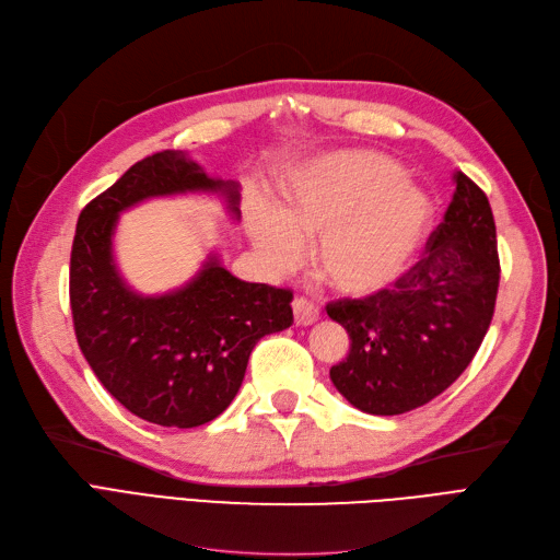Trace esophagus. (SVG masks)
<instances>
[{
    "label": "esophagus",
    "instance_id": "34e87169",
    "mask_svg": "<svg viewBox=\"0 0 560 560\" xmlns=\"http://www.w3.org/2000/svg\"><path fill=\"white\" fill-rule=\"evenodd\" d=\"M292 311H294V322L299 327H308V325H315V322L319 319V311L317 306H313V303L308 299H294L292 303Z\"/></svg>",
    "mask_w": 560,
    "mask_h": 560
}]
</instances>
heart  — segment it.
<instances>
[{"mask_svg": "<svg viewBox=\"0 0 560 560\" xmlns=\"http://www.w3.org/2000/svg\"><path fill=\"white\" fill-rule=\"evenodd\" d=\"M430 224V202L401 179L395 161L378 154H334L287 186L278 210L254 217V249L270 268L292 266L301 243L313 245V266L346 296L393 287L418 254Z\"/></svg>", "mask_w": 560, "mask_h": 560, "instance_id": "heart-1", "label": "heart"}]
</instances>
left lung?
I'll return each instance as SVG.
<instances>
[{"mask_svg": "<svg viewBox=\"0 0 560 560\" xmlns=\"http://www.w3.org/2000/svg\"><path fill=\"white\" fill-rule=\"evenodd\" d=\"M444 222L420 259L366 299L327 303L350 336V352L329 376L354 409L399 416L442 395L469 366L490 327L500 284L495 219L465 173Z\"/></svg>", "mask_w": 560, "mask_h": 560, "instance_id": "left-lung-1", "label": "left lung"}]
</instances>
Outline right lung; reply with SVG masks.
I'll return each mask as SVG.
<instances>
[{"instance_id": "add662e5", "label": "right lung", "mask_w": 560, "mask_h": 560, "mask_svg": "<svg viewBox=\"0 0 560 560\" xmlns=\"http://www.w3.org/2000/svg\"><path fill=\"white\" fill-rule=\"evenodd\" d=\"M222 194L238 217V184L212 179L184 151L135 163L79 214L70 306L83 358L130 413L163 428H198L226 411L252 348L294 322L290 290L245 282L210 254L179 290L132 292L114 264L118 214L147 198Z\"/></svg>"}]
</instances>
